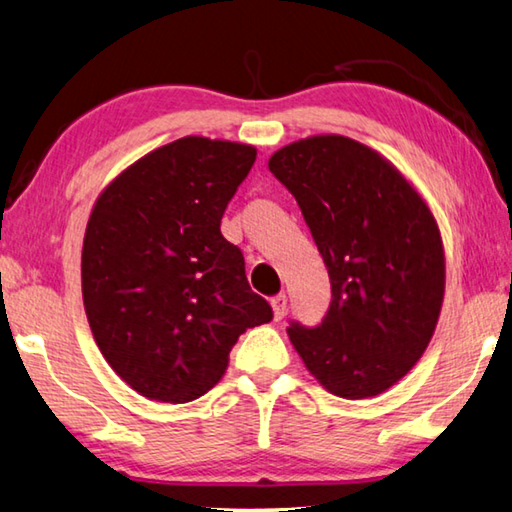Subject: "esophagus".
Segmentation results:
<instances>
[{
  "label": "esophagus",
  "instance_id": "esophagus-1",
  "mask_svg": "<svg viewBox=\"0 0 512 512\" xmlns=\"http://www.w3.org/2000/svg\"><path fill=\"white\" fill-rule=\"evenodd\" d=\"M272 310H274V321H281L287 310V296L285 294H276L272 298Z\"/></svg>",
  "mask_w": 512,
  "mask_h": 512
}]
</instances>
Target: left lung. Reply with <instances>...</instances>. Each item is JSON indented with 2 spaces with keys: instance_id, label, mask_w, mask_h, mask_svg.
Listing matches in <instances>:
<instances>
[{
  "instance_id": "left-lung-1",
  "label": "left lung",
  "mask_w": 512,
  "mask_h": 512,
  "mask_svg": "<svg viewBox=\"0 0 512 512\" xmlns=\"http://www.w3.org/2000/svg\"><path fill=\"white\" fill-rule=\"evenodd\" d=\"M269 171L296 198L332 283L323 321H292L289 341L336 397H376L412 370L439 321L435 216L388 160L343 136L287 144Z\"/></svg>"
}]
</instances>
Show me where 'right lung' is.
I'll return each instance as SVG.
<instances>
[{"label":"right lung","instance_id":"1","mask_svg":"<svg viewBox=\"0 0 512 512\" xmlns=\"http://www.w3.org/2000/svg\"><path fill=\"white\" fill-rule=\"evenodd\" d=\"M256 160L249 144L180 138L122 171L93 207L82 296L93 339L142 397L187 403L214 388L247 327L272 307L220 234Z\"/></svg>","mask_w":512,"mask_h":512}]
</instances>
